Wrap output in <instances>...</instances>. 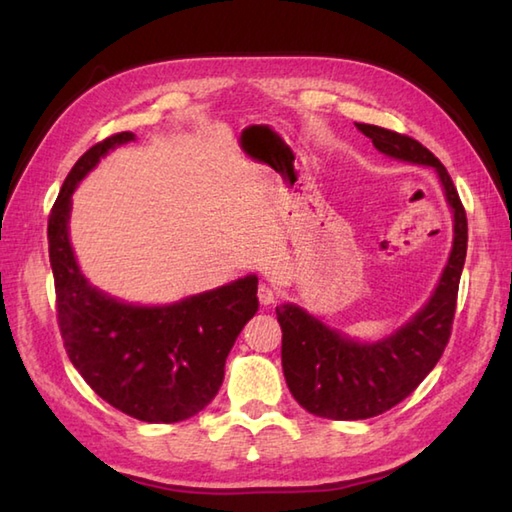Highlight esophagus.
<instances>
[{
  "instance_id": "obj_1",
  "label": "esophagus",
  "mask_w": 512,
  "mask_h": 512,
  "mask_svg": "<svg viewBox=\"0 0 512 512\" xmlns=\"http://www.w3.org/2000/svg\"><path fill=\"white\" fill-rule=\"evenodd\" d=\"M257 297H259V303H262V306H270V303L277 301L279 292L273 286L262 284V286H259V290H257Z\"/></svg>"
}]
</instances>
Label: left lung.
<instances>
[{
  "mask_svg": "<svg viewBox=\"0 0 512 512\" xmlns=\"http://www.w3.org/2000/svg\"><path fill=\"white\" fill-rule=\"evenodd\" d=\"M385 156L433 167L453 209V248L438 288L416 317L378 343H356L295 303L277 308L281 365L303 409L330 420H365L396 407L427 376L449 343L469 224L458 189L431 151L405 134L354 123Z\"/></svg>",
  "mask_w": 512,
  "mask_h": 512,
  "instance_id": "1",
  "label": "left lung"
}]
</instances>
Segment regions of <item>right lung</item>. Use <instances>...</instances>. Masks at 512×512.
Returning <instances> with one entry per match:
<instances>
[{
    "instance_id": "right-lung-1",
    "label": "right lung",
    "mask_w": 512,
    "mask_h": 512,
    "mask_svg": "<svg viewBox=\"0 0 512 512\" xmlns=\"http://www.w3.org/2000/svg\"><path fill=\"white\" fill-rule=\"evenodd\" d=\"M134 140L121 132L76 160L48 220L57 321L72 365L118 411L143 422H180L202 411L224 380L226 356L255 317L257 277L171 306H129L88 284L76 264L68 220L72 193L107 151Z\"/></svg>"
}]
</instances>
